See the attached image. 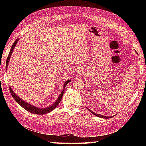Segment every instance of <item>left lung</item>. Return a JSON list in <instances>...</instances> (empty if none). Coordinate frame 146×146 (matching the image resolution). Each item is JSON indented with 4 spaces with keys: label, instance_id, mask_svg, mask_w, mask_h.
<instances>
[{
    "label": "left lung",
    "instance_id": "8db88e82",
    "mask_svg": "<svg viewBox=\"0 0 146 146\" xmlns=\"http://www.w3.org/2000/svg\"><path fill=\"white\" fill-rule=\"evenodd\" d=\"M88 110L90 111V112L92 113H93L94 115H96V116H97V117H100V118H104V119H110V118H111V117H113L112 116L111 117H108V116H105V115H100V114H98V113H96L95 112H94V111H92V110H90L89 109V108H88Z\"/></svg>",
    "mask_w": 146,
    "mask_h": 146
}]
</instances>
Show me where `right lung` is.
<instances>
[{"label": "right lung", "instance_id": "obj_1", "mask_svg": "<svg viewBox=\"0 0 146 146\" xmlns=\"http://www.w3.org/2000/svg\"><path fill=\"white\" fill-rule=\"evenodd\" d=\"M19 39H17L16 40H15V41L14 42V44H12V47L11 48L10 52H9V56H8L7 59V62H6V66H5L6 71H7V67H8V65H9V61H10L12 53L14 51L15 46H16V44H17ZM70 82H71V80H68L64 82V85H63V90H62V92H61L60 96H59L56 101L54 102L53 105H51V106H49L48 107H46V108H43L36 107L35 106H34V105L29 104L28 102H26V101L23 100V99H21L19 97V96H17L16 94H15V93L13 91V90H12V88L11 87V86H9V90H10V92H11V94L12 96V97L14 98V100L16 101L18 103V104H19L22 107L24 108V109L26 110L27 111H29V112H31V113H35V114H39V115H42V114H45V113L50 112V111H51L52 110H54V108L58 106V104H60V102L61 100L62 97H63V93H64V91L65 86H66V85L68 84V83Z\"/></svg>", "mask_w": 146, "mask_h": 146}]
</instances>
